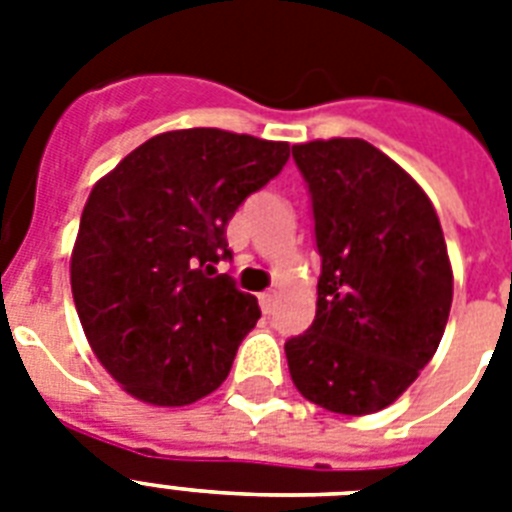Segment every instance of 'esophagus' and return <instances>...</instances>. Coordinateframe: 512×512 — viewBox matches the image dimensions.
I'll return each mask as SVG.
<instances>
[{"label":"esophagus","mask_w":512,"mask_h":512,"mask_svg":"<svg viewBox=\"0 0 512 512\" xmlns=\"http://www.w3.org/2000/svg\"><path fill=\"white\" fill-rule=\"evenodd\" d=\"M260 308H263L265 316H271L273 308H276V292H263L260 295Z\"/></svg>","instance_id":"obj_1"}]
</instances>
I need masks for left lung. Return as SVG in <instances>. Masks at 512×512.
Returning <instances> with one entry per match:
<instances>
[{
	"label": "left lung",
	"mask_w": 512,
	"mask_h": 512,
	"mask_svg": "<svg viewBox=\"0 0 512 512\" xmlns=\"http://www.w3.org/2000/svg\"><path fill=\"white\" fill-rule=\"evenodd\" d=\"M321 255L316 319L284 345L295 388L335 414L390 406L444 337L454 276L428 193L361 138L292 146Z\"/></svg>",
	"instance_id": "obj_1"
}]
</instances>
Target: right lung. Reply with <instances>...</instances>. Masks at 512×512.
<instances>
[{"label":"right lung","instance_id":"obj_1","mask_svg":"<svg viewBox=\"0 0 512 512\" xmlns=\"http://www.w3.org/2000/svg\"><path fill=\"white\" fill-rule=\"evenodd\" d=\"M289 159V143L193 127L154 135L92 185L71 292L92 353L132 398L188 406L223 385L260 319L215 276L225 225Z\"/></svg>","mask_w":512,"mask_h":512}]
</instances>
